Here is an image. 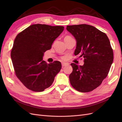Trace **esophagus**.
Wrapping results in <instances>:
<instances>
[{
  "label": "esophagus",
  "mask_w": 122,
  "mask_h": 122,
  "mask_svg": "<svg viewBox=\"0 0 122 122\" xmlns=\"http://www.w3.org/2000/svg\"><path fill=\"white\" fill-rule=\"evenodd\" d=\"M61 64H62V67H65V66L67 65V63H65V62H62Z\"/></svg>",
  "instance_id": "1"
}]
</instances>
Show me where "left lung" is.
Instances as JSON below:
<instances>
[{
  "label": "left lung",
  "instance_id": "8db88e82",
  "mask_svg": "<svg viewBox=\"0 0 122 122\" xmlns=\"http://www.w3.org/2000/svg\"><path fill=\"white\" fill-rule=\"evenodd\" d=\"M66 29L76 41L75 55L79 54L84 58L83 66L71 64L73 71L69 75L70 83L79 92H91L101 84L113 62L110 41L105 33L92 25H68Z\"/></svg>",
  "mask_w": 122,
  "mask_h": 122
}]
</instances>
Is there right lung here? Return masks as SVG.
Returning a JSON list of instances; mask_svg holds the SVG:
<instances>
[{
	"instance_id": "right-lung-1",
	"label": "right lung",
	"mask_w": 122,
	"mask_h": 122,
	"mask_svg": "<svg viewBox=\"0 0 122 122\" xmlns=\"http://www.w3.org/2000/svg\"><path fill=\"white\" fill-rule=\"evenodd\" d=\"M64 29L61 26L33 24L16 36L10 56L17 77L29 90L43 92L60 71V61L47 64L43 57Z\"/></svg>"
}]
</instances>
